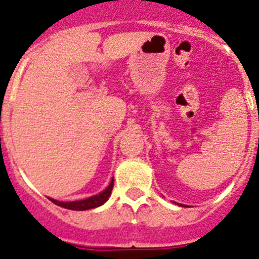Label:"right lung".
Listing matches in <instances>:
<instances>
[{
    "label": "right lung",
    "instance_id": "right-lung-1",
    "mask_svg": "<svg viewBox=\"0 0 259 259\" xmlns=\"http://www.w3.org/2000/svg\"><path fill=\"white\" fill-rule=\"evenodd\" d=\"M113 187H114V180H111L110 185L105 189V191H102L100 194H96V196L87 198V200L72 201V202H62V201H57L50 198V201L56 203V205H58V206H62V207H65V209H70V210H77V211L93 209V207L101 206L102 203L106 202L107 198H109L110 194H111V191H113Z\"/></svg>",
    "mask_w": 259,
    "mask_h": 259
}]
</instances>
